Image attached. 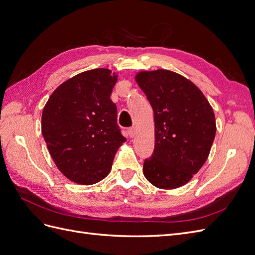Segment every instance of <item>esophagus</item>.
Masks as SVG:
<instances>
[{"label": "esophagus", "mask_w": 255, "mask_h": 255, "mask_svg": "<svg viewBox=\"0 0 255 255\" xmlns=\"http://www.w3.org/2000/svg\"><path fill=\"white\" fill-rule=\"evenodd\" d=\"M128 135L130 138H134L136 135V128H128Z\"/></svg>", "instance_id": "34e87169"}]
</instances>
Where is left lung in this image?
<instances>
[{"label": "left lung", "mask_w": 255, "mask_h": 255, "mask_svg": "<svg viewBox=\"0 0 255 255\" xmlns=\"http://www.w3.org/2000/svg\"><path fill=\"white\" fill-rule=\"evenodd\" d=\"M138 86L154 113L155 145L143 163L153 186L175 189L188 183L204 165L216 135L213 107L196 85L165 69L139 71Z\"/></svg>", "instance_id": "obj_1"}]
</instances>
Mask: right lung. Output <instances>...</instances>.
Returning <instances> with one entry per match:
<instances>
[{
    "mask_svg": "<svg viewBox=\"0 0 255 255\" xmlns=\"http://www.w3.org/2000/svg\"><path fill=\"white\" fill-rule=\"evenodd\" d=\"M118 74L98 68L60 84L45 103L41 132L58 170L67 179L92 185L109 175L127 139L111 100Z\"/></svg>",
    "mask_w": 255,
    "mask_h": 255,
    "instance_id": "1",
    "label": "right lung"
}]
</instances>
